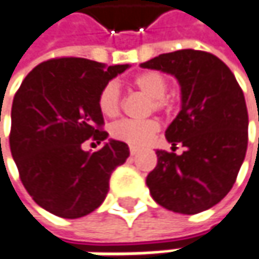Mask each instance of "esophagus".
Returning a JSON list of instances; mask_svg holds the SVG:
<instances>
[{
	"label": "esophagus",
	"instance_id": "1",
	"mask_svg": "<svg viewBox=\"0 0 259 259\" xmlns=\"http://www.w3.org/2000/svg\"><path fill=\"white\" fill-rule=\"evenodd\" d=\"M129 151H130V155H136V154L139 152V148H136V146H130Z\"/></svg>",
	"mask_w": 259,
	"mask_h": 259
}]
</instances>
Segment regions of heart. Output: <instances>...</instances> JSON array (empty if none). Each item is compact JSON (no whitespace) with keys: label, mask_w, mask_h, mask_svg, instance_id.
Listing matches in <instances>:
<instances>
[{"label":"heart","mask_w":259,"mask_h":259,"mask_svg":"<svg viewBox=\"0 0 259 259\" xmlns=\"http://www.w3.org/2000/svg\"><path fill=\"white\" fill-rule=\"evenodd\" d=\"M132 84L139 91L149 97L148 111L157 113H170L173 110V98L167 95L168 91V79L155 70H149L139 73L133 77ZM98 108L105 117H115L121 110V92L115 82L105 83L98 94ZM160 130V123L155 118H145V120H130L124 118L114 124H111L110 133L111 136L133 145L141 146L149 142L152 136Z\"/></svg>","instance_id":"b5f03b06"}]
</instances>
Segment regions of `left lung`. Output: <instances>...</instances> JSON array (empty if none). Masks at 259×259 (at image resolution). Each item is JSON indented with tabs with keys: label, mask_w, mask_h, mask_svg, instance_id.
<instances>
[{
	"label": "left lung",
	"mask_w": 259,
	"mask_h": 259,
	"mask_svg": "<svg viewBox=\"0 0 259 259\" xmlns=\"http://www.w3.org/2000/svg\"><path fill=\"white\" fill-rule=\"evenodd\" d=\"M145 69L175 74L182 86V110L165 130L182 155L158 149L146 177L161 206L198 214L219 204L236 182L248 148V110L235 74L206 51L180 50L142 63ZM259 120V118H258Z\"/></svg>",
	"instance_id": "obj_1"
}]
</instances>
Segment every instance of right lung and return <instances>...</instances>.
Segmentation results:
<instances>
[{
	"mask_svg": "<svg viewBox=\"0 0 259 259\" xmlns=\"http://www.w3.org/2000/svg\"><path fill=\"white\" fill-rule=\"evenodd\" d=\"M127 67L77 57L51 58L32 70L14 95L11 155L24 189L54 215L79 219L97 209L110 189L111 173L129 157V146L120 141L92 154L82 149L88 139H107L98 94Z\"/></svg>",
	"mask_w": 259,
	"mask_h": 259,
	"instance_id": "add662e5",
	"label": "right lung"
}]
</instances>
